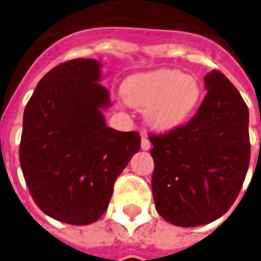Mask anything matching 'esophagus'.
I'll return each instance as SVG.
<instances>
[{"mask_svg": "<svg viewBox=\"0 0 261 261\" xmlns=\"http://www.w3.org/2000/svg\"><path fill=\"white\" fill-rule=\"evenodd\" d=\"M149 148H151V143H149V140H148L145 136H141V149H143V151H148Z\"/></svg>", "mask_w": 261, "mask_h": 261, "instance_id": "obj_1", "label": "esophagus"}]
</instances>
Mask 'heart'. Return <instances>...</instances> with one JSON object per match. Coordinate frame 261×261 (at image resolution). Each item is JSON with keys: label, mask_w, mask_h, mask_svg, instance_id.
I'll list each match as a JSON object with an SVG mask.
<instances>
[{"label": "heart", "mask_w": 261, "mask_h": 261, "mask_svg": "<svg viewBox=\"0 0 261 261\" xmlns=\"http://www.w3.org/2000/svg\"><path fill=\"white\" fill-rule=\"evenodd\" d=\"M125 102L144 110L145 120L156 129L183 124L195 112L202 86L194 75L176 70H156L135 75L122 87Z\"/></svg>", "instance_id": "1"}]
</instances>
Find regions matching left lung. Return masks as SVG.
<instances>
[{
    "label": "left lung",
    "mask_w": 261,
    "mask_h": 261,
    "mask_svg": "<svg viewBox=\"0 0 261 261\" xmlns=\"http://www.w3.org/2000/svg\"><path fill=\"white\" fill-rule=\"evenodd\" d=\"M205 87L187 124L149 136L156 210L183 228L213 222L230 209L251 159L249 113L239 90L217 70L206 75Z\"/></svg>",
    "instance_id": "1"
}]
</instances>
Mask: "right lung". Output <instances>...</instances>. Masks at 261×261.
<instances>
[{
  "label": "right lung",
  "instance_id": "1",
  "mask_svg": "<svg viewBox=\"0 0 261 261\" xmlns=\"http://www.w3.org/2000/svg\"><path fill=\"white\" fill-rule=\"evenodd\" d=\"M101 63L74 59L48 71L24 110L22 174L39 209L71 225H89L108 209L113 185L140 149L137 132L106 126L110 106Z\"/></svg>",
  "mask_w": 261,
  "mask_h": 261
}]
</instances>
